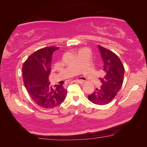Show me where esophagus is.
Returning <instances> with one entry per match:
<instances>
[{
	"label": "esophagus",
	"mask_w": 147,
	"mask_h": 147,
	"mask_svg": "<svg viewBox=\"0 0 147 147\" xmlns=\"http://www.w3.org/2000/svg\"><path fill=\"white\" fill-rule=\"evenodd\" d=\"M74 82H76V83L82 84L84 82V80H74Z\"/></svg>",
	"instance_id": "obj_1"
}]
</instances>
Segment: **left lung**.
<instances>
[{
  "label": "left lung",
  "instance_id": "obj_1",
  "mask_svg": "<svg viewBox=\"0 0 147 147\" xmlns=\"http://www.w3.org/2000/svg\"><path fill=\"white\" fill-rule=\"evenodd\" d=\"M104 62V76L100 78L102 85L96 88L88 99L99 105L108 104L113 100L123 85L124 68L121 61L115 53L103 47L98 45Z\"/></svg>",
  "mask_w": 147,
  "mask_h": 147
}]
</instances>
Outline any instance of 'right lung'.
<instances>
[{
	"label": "right lung",
	"mask_w": 147,
	"mask_h": 147,
	"mask_svg": "<svg viewBox=\"0 0 147 147\" xmlns=\"http://www.w3.org/2000/svg\"><path fill=\"white\" fill-rule=\"evenodd\" d=\"M58 47H49L32 54L23 65L24 84L31 98L43 108H53L63 102L67 93L62 84L51 86L49 76L52 55Z\"/></svg>",
	"instance_id": "1"
}]
</instances>
